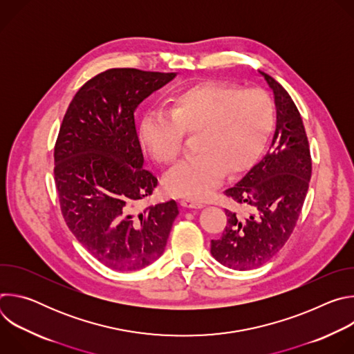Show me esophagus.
Masks as SVG:
<instances>
[{
  "label": "esophagus",
  "mask_w": 354,
  "mask_h": 354,
  "mask_svg": "<svg viewBox=\"0 0 354 354\" xmlns=\"http://www.w3.org/2000/svg\"><path fill=\"white\" fill-rule=\"evenodd\" d=\"M180 205H182L183 207H186V209H201V207H205L203 201L196 200V198H190V197L183 198V200L180 201Z\"/></svg>",
  "instance_id": "esophagus-1"
}]
</instances>
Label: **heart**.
Masks as SVG:
<instances>
[{"instance_id": "heart-1", "label": "heart", "mask_w": 354, "mask_h": 354, "mask_svg": "<svg viewBox=\"0 0 354 354\" xmlns=\"http://www.w3.org/2000/svg\"><path fill=\"white\" fill-rule=\"evenodd\" d=\"M274 122V105L259 88L238 89L205 82L182 89L169 116L149 112L140 124V141L160 164L180 154L185 134H196V156L187 157L165 176L167 190L203 198L223 182L228 168L242 169L265 147Z\"/></svg>"}]
</instances>
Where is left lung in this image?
Listing matches in <instances>:
<instances>
[{
  "label": "left lung",
  "mask_w": 354,
  "mask_h": 354,
  "mask_svg": "<svg viewBox=\"0 0 354 354\" xmlns=\"http://www.w3.org/2000/svg\"><path fill=\"white\" fill-rule=\"evenodd\" d=\"M274 95L276 130L268 154L232 187L228 197L249 210H225L227 225L212 239V255L234 270L270 261L290 238L308 192L313 162L301 115L288 92L259 71Z\"/></svg>",
  "instance_id": "obj_1"
}]
</instances>
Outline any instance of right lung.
<instances>
[{
  "instance_id": "right-lung-1",
  "label": "right lung",
  "mask_w": 354,
  "mask_h": 354,
  "mask_svg": "<svg viewBox=\"0 0 354 354\" xmlns=\"http://www.w3.org/2000/svg\"><path fill=\"white\" fill-rule=\"evenodd\" d=\"M176 73L111 68L73 97L55 147V182L63 217L89 254L131 272L157 261L179 214L175 200L137 213L158 179L142 168L134 112Z\"/></svg>"
}]
</instances>
